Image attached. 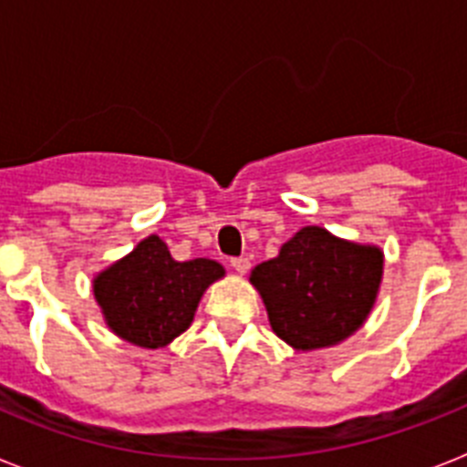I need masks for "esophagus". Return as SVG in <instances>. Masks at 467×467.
I'll return each mask as SVG.
<instances>
[{"mask_svg": "<svg viewBox=\"0 0 467 467\" xmlns=\"http://www.w3.org/2000/svg\"><path fill=\"white\" fill-rule=\"evenodd\" d=\"M231 266H234V271H236V274H247V271H250V259L234 257L231 259Z\"/></svg>", "mask_w": 467, "mask_h": 467, "instance_id": "esophagus-1", "label": "esophagus"}]
</instances>
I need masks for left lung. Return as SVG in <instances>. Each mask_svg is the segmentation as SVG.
Returning a JSON list of instances; mask_svg holds the SVG:
<instances>
[{"mask_svg": "<svg viewBox=\"0 0 467 467\" xmlns=\"http://www.w3.org/2000/svg\"><path fill=\"white\" fill-rule=\"evenodd\" d=\"M383 274L379 247L334 238L304 226L275 259L254 266L274 332L301 350L339 344L369 316Z\"/></svg>", "mask_w": 467, "mask_h": 467, "instance_id": "1", "label": "left lung"}]
</instances>
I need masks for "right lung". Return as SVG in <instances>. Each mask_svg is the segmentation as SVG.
<instances>
[{
	"instance_id": "add662e5",
	"label": "right lung",
	"mask_w": 467,
	"mask_h": 467,
	"mask_svg": "<svg viewBox=\"0 0 467 467\" xmlns=\"http://www.w3.org/2000/svg\"><path fill=\"white\" fill-rule=\"evenodd\" d=\"M224 275L213 259L175 262L159 236L144 238L133 253L93 280L95 299L121 339L159 348L192 325L205 287Z\"/></svg>"
}]
</instances>
